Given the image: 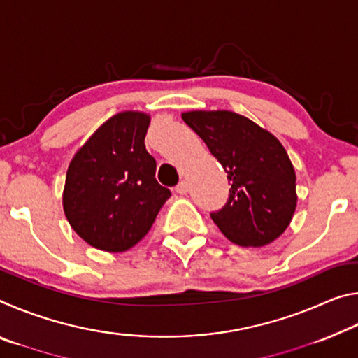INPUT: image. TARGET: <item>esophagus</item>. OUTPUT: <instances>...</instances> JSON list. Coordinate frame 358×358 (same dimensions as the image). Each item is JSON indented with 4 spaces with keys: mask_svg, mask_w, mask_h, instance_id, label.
I'll return each mask as SVG.
<instances>
[{
    "mask_svg": "<svg viewBox=\"0 0 358 358\" xmlns=\"http://www.w3.org/2000/svg\"><path fill=\"white\" fill-rule=\"evenodd\" d=\"M175 191H177L178 194H181V196H183V194H186L187 191H189V186H187V183L183 180V181H180V183L177 185V187H175Z\"/></svg>",
    "mask_w": 358,
    "mask_h": 358,
    "instance_id": "34e87169",
    "label": "esophagus"
}]
</instances>
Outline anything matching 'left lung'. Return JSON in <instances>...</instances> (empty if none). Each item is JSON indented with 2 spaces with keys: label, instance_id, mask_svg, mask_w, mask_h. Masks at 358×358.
Instances as JSON below:
<instances>
[{
  "label": "left lung",
  "instance_id": "1",
  "mask_svg": "<svg viewBox=\"0 0 358 358\" xmlns=\"http://www.w3.org/2000/svg\"><path fill=\"white\" fill-rule=\"evenodd\" d=\"M230 181L229 201L211 220L238 246H264L292 221L295 171L281 142L250 118L230 110L181 113Z\"/></svg>",
  "mask_w": 358,
  "mask_h": 358
}]
</instances>
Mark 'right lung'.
<instances>
[{"label": "right lung", "instance_id": "1", "mask_svg": "<svg viewBox=\"0 0 358 358\" xmlns=\"http://www.w3.org/2000/svg\"><path fill=\"white\" fill-rule=\"evenodd\" d=\"M150 115H113L72 157L63 208L78 237L96 250L123 252L153 226L171 191L155 178L156 161L145 148Z\"/></svg>", "mask_w": 358, "mask_h": 358}]
</instances>
